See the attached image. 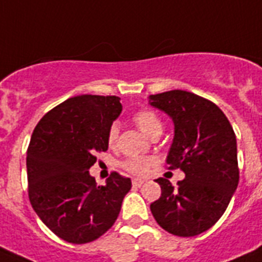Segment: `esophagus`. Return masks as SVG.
<instances>
[{
    "instance_id": "obj_1",
    "label": "esophagus",
    "mask_w": 262,
    "mask_h": 262,
    "mask_svg": "<svg viewBox=\"0 0 262 262\" xmlns=\"http://www.w3.org/2000/svg\"><path fill=\"white\" fill-rule=\"evenodd\" d=\"M132 184H133V187H141L142 184H144V180H142V179H133V180H132Z\"/></svg>"
}]
</instances>
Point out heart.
I'll list each match as a JSON object with an SVG mask.
<instances>
[{
  "label": "heart",
  "mask_w": 262,
  "mask_h": 262,
  "mask_svg": "<svg viewBox=\"0 0 262 262\" xmlns=\"http://www.w3.org/2000/svg\"><path fill=\"white\" fill-rule=\"evenodd\" d=\"M133 121L140 129L148 136H152L155 132L161 130L163 124L156 113L150 109H140L133 114ZM118 138V127L112 125L107 130V145L114 146ZM156 160L150 156H130L122 163V168L133 175H145L148 169L155 165Z\"/></svg>",
  "instance_id": "b5f03b06"
}]
</instances>
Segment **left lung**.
<instances>
[{"label":"left lung","mask_w":262,"mask_h":262,"mask_svg":"<svg viewBox=\"0 0 262 262\" xmlns=\"http://www.w3.org/2000/svg\"><path fill=\"white\" fill-rule=\"evenodd\" d=\"M149 99L175 124L168 169L180 168L186 173L176 187L164 178L156 179L161 195L150 211L168 233L193 237L218 222L237 188L235 133L214 102L190 91H165Z\"/></svg>","instance_id":"1"}]
</instances>
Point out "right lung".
Here are the masks:
<instances>
[{
	"mask_svg": "<svg viewBox=\"0 0 262 262\" xmlns=\"http://www.w3.org/2000/svg\"><path fill=\"white\" fill-rule=\"evenodd\" d=\"M122 105L116 95H78L55 106L36 125L27 150L29 201L52 233L87 244L114 225L129 178L112 172L106 186L90 176L98 152L107 150V130Z\"/></svg>",
	"mask_w": 262,
	"mask_h": 262,
	"instance_id": "1",
	"label": "right lung"
}]
</instances>
